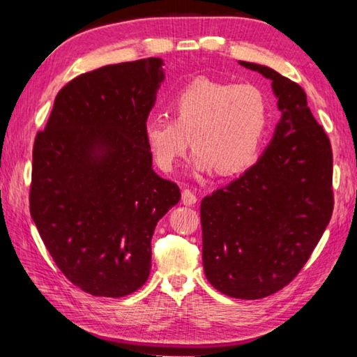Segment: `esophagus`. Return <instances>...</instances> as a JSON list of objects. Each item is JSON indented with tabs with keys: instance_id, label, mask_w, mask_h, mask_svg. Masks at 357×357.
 I'll return each mask as SVG.
<instances>
[{
	"instance_id": "obj_1",
	"label": "esophagus",
	"mask_w": 357,
	"mask_h": 357,
	"mask_svg": "<svg viewBox=\"0 0 357 357\" xmlns=\"http://www.w3.org/2000/svg\"><path fill=\"white\" fill-rule=\"evenodd\" d=\"M181 200H183V203L185 204V206H192V204L197 203V197H195V193H193L192 190L185 189V190H183V197H181Z\"/></svg>"
}]
</instances>
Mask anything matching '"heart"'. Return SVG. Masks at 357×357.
<instances>
[{
  "label": "heart",
  "instance_id": "heart-1",
  "mask_svg": "<svg viewBox=\"0 0 357 357\" xmlns=\"http://www.w3.org/2000/svg\"><path fill=\"white\" fill-rule=\"evenodd\" d=\"M172 119L154 114L144 121L143 135L155 165L172 172L187 148L192 164L222 176L245 172L255 164L269 129V102L253 84L197 78L170 102Z\"/></svg>",
  "mask_w": 357,
  "mask_h": 357
}]
</instances>
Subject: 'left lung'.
I'll return each mask as SVG.
<instances>
[{
	"instance_id": "obj_1",
	"label": "left lung",
	"mask_w": 357,
	"mask_h": 357,
	"mask_svg": "<svg viewBox=\"0 0 357 357\" xmlns=\"http://www.w3.org/2000/svg\"><path fill=\"white\" fill-rule=\"evenodd\" d=\"M239 64L273 82L282 116L257 164L203 198V266L220 293L261 299L299 274L328 227L332 148L298 83L266 66Z\"/></svg>"
}]
</instances>
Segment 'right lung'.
Listing matches in <instances>:
<instances>
[{
	"instance_id": "obj_1",
	"label": "right lung",
	"mask_w": 357,
	"mask_h": 357,
	"mask_svg": "<svg viewBox=\"0 0 357 357\" xmlns=\"http://www.w3.org/2000/svg\"><path fill=\"white\" fill-rule=\"evenodd\" d=\"M162 66L146 58L75 77L34 138L29 213L66 279L93 296L144 285L154 228L181 198L153 170L143 135Z\"/></svg>"
}]
</instances>
